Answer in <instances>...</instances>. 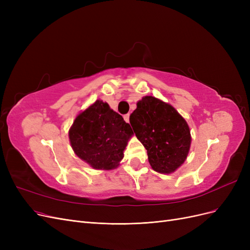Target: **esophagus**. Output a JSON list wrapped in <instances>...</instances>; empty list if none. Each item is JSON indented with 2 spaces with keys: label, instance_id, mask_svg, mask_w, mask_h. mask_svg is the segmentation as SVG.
<instances>
[{
  "label": "esophagus",
  "instance_id": "1",
  "mask_svg": "<svg viewBox=\"0 0 250 250\" xmlns=\"http://www.w3.org/2000/svg\"><path fill=\"white\" fill-rule=\"evenodd\" d=\"M124 120H125V122H129V113H126V115H124Z\"/></svg>",
  "mask_w": 250,
  "mask_h": 250
}]
</instances>
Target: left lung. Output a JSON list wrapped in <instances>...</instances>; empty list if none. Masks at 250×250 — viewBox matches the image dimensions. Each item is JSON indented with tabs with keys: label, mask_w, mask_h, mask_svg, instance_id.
<instances>
[{
	"label": "left lung",
	"mask_w": 250,
	"mask_h": 250,
	"mask_svg": "<svg viewBox=\"0 0 250 250\" xmlns=\"http://www.w3.org/2000/svg\"><path fill=\"white\" fill-rule=\"evenodd\" d=\"M129 122L154 171L169 174L184 164L191 145L190 128L170 104L152 96L144 97Z\"/></svg>",
	"instance_id": "8db88e82"
}]
</instances>
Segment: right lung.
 Instances as JSON below:
<instances>
[{
	"label": "right lung",
	"mask_w": 250,
	"mask_h": 250,
	"mask_svg": "<svg viewBox=\"0 0 250 250\" xmlns=\"http://www.w3.org/2000/svg\"><path fill=\"white\" fill-rule=\"evenodd\" d=\"M132 133L122 116L97 100L75 119L69 137L74 152L82 161L94 169L110 170L119 166Z\"/></svg>",
	"instance_id": "right-lung-1"
}]
</instances>
